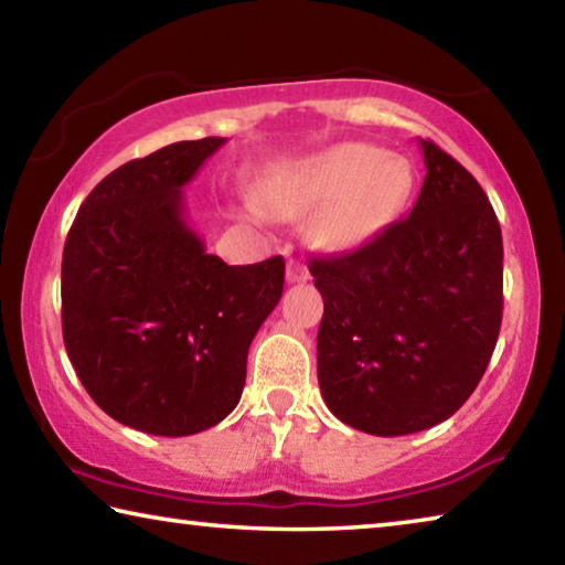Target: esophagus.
I'll use <instances>...</instances> for the list:
<instances>
[{"label":"esophagus","instance_id":"1","mask_svg":"<svg viewBox=\"0 0 565 565\" xmlns=\"http://www.w3.org/2000/svg\"><path fill=\"white\" fill-rule=\"evenodd\" d=\"M306 279H309V269H306L301 262L291 259L289 264H286V281H289V284H301Z\"/></svg>","mask_w":565,"mask_h":565}]
</instances>
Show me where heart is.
Listing matches in <instances>:
<instances>
[{
    "mask_svg": "<svg viewBox=\"0 0 565 565\" xmlns=\"http://www.w3.org/2000/svg\"><path fill=\"white\" fill-rule=\"evenodd\" d=\"M404 159L374 145H339L299 164L276 169L259 189L276 216L318 209L311 236L331 252H349L394 222L411 194Z\"/></svg>",
    "mask_w": 565,
    "mask_h": 565,
    "instance_id": "obj_1",
    "label": "heart"
}]
</instances>
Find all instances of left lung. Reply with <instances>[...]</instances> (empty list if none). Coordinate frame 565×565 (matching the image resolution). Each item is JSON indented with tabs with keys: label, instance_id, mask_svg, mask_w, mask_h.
<instances>
[{
	"label": "left lung",
	"instance_id": "8db88e82",
	"mask_svg": "<svg viewBox=\"0 0 565 565\" xmlns=\"http://www.w3.org/2000/svg\"><path fill=\"white\" fill-rule=\"evenodd\" d=\"M411 214L339 256H313L323 296L319 386L333 416L404 436L454 416L481 381L503 317V238L481 184L420 139Z\"/></svg>",
	"mask_w": 565,
	"mask_h": 565
}]
</instances>
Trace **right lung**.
<instances>
[{"instance_id":"add662e5","label":"right lung","mask_w":565,"mask_h":565,"mask_svg":"<svg viewBox=\"0 0 565 565\" xmlns=\"http://www.w3.org/2000/svg\"><path fill=\"white\" fill-rule=\"evenodd\" d=\"M222 137L131 159L84 199L62 256V333L104 414L191 436L236 408L248 347L284 291L281 256L228 266L184 222V194Z\"/></svg>"}]
</instances>
